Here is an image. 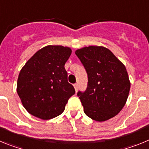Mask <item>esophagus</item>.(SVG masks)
Masks as SVG:
<instances>
[{
    "instance_id": "obj_1",
    "label": "esophagus",
    "mask_w": 149,
    "mask_h": 149,
    "mask_svg": "<svg viewBox=\"0 0 149 149\" xmlns=\"http://www.w3.org/2000/svg\"><path fill=\"white\" fill-rule=\"evenodd\" d=\"M73 86H74V89H75V92H76V93H77V89H78V86H77V84H74L73 85Z\"/></svg>"
}]
</instances>
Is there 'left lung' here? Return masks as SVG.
<instances>
[{"mask_svg":"<svg viewBox=\"0 0 149 149\" xmlns=\"http://www.w3.org/2000/svg\"><path fill=\"white\" fill-rule=\"evenodd\" d=\"M75 54L88 75L86 91L77 93L85 114L97 122L116 116L125 104L131 88L125 65L103 46L84 47Z\"/></svg>","mask_w":149,"mask_h":149,"instance_id":"8db88e82","label":"left lung"}]
</instances>
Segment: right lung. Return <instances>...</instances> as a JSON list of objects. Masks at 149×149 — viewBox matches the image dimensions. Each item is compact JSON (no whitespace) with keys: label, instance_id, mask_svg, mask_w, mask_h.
I'll list each match as a JSON object with an SVG mask.
<instances>
[{"label":"right lung","instance_id":"1","mask_svg":"<svg viewBox=\"0 0 149 149\" xmlns=\"http://www.w3.org/2000/svg\"><path fill=\"white\" fill-rule=\"evenodd\" d=\"M72 49L47 45L36 52L22 67L17 81V93L29 113L43 120L58 116L68 98L75 93L68 82L65 63Z\"/></svg>","mask_w":149,"mask_h":149}]
</instances>
